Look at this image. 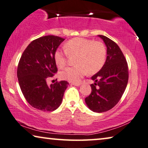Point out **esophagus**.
<instances>
[{"mask_svg":"<svg viewBox=\"0 0 148 148\" xmlns=\"http://www.w3.org/2000/svg\"><path fill=\"white\" fill-rule=\"evenodd\" d=\"M81 84V82H77V83H72L71 85H75V86H79Z\"/></svg>","mask_w":148,"mask_h":148,"instance_id":"obj_1","label":"esophagus"}]
</instances>
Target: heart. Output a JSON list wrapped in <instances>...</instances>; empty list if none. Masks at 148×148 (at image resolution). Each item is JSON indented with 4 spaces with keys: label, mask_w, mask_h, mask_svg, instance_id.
<instances>
[{
    "label": "heart",
    "mask_w": 148,
    "mask_h": 148,
    "mask_svg": "<svg viewBox=\"0 0 148 148\" xmlns=\"http://www.w3.org/2000/svg\"><path fill=\"white\" fill-rule=\"evenodd\" d=\"M65 51L57 49L55 52V63L59 69L65 67L69 57H75L76 66L66 68L60 72V77L70 81H78L88 72L95 74L103 67L107 50L104 44L93 39L76 37L68 40Z\"/></svg>",
    "instance_id": "obj_1"
}]
</instances>
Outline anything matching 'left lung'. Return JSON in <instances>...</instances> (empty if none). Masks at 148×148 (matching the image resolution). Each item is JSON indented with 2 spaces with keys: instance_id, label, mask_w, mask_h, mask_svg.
I'll list each match as a JSON object with an SVG mask.
<instances>
[{
  "instance_id": "1",
  "label": "left lung",
  "mask_w": 148,
  "mask_h": 148,
  "mask_svg": "<svg viewBox=\"0 0 148 148\" xmlns=\"http://www.w3.org/2000/svg\"><path fill=\"white\" fill-rule=\"evenodd\" d=\"M107 47V59L103 67L91 79V94L85 103L94 112L102 113L112 109L123 95L127 87L129 72L123 53L110 38L99 35Z\"/></svg>"
}]
</instances>
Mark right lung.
<instances>
[{
  "mask_svg": "<svg viewBox=\"0 0 148 148\" xmlns=\"http://www.w3.org/2000/svg\"><path fill=\"white\" fill-rule=\"evenodd\" d=\"M65 38L47 35L30 43L21 55L17 67V77L27 101L43 111L57 110L61 104L69 83L57 81L49 86L47 79L55 75L57 67L55 52Z\"/></svg>",
  "mask_w": 148,
  "mask_h": 148,
  "instance_id": "obj_1",
  "label": "right lung"
}]
</instances>
